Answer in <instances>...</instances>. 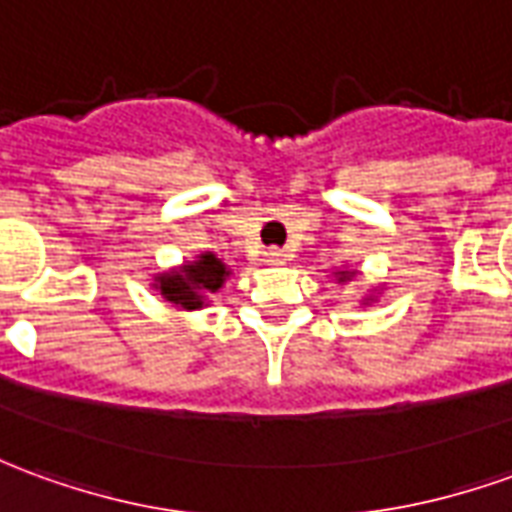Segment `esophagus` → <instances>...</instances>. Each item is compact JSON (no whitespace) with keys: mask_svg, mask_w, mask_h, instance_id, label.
Instances as JSON below:
<instances>
[{"mask_svg":"<svg viewBox=\"0 0 512 512\" xmlns=\"http://www.w3.org/2000/svg\"><path fill=\"white\" fill-rule=\"evenodd\" d=\"M263 263H268V266H280V263H285V252H282V249H266V252H263Z\"/></svg>","mask_w":512,"mask_h":512,"instance_id":"esophagus-1","label":"esophagus"}]
</instances>
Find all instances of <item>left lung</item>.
I'll return each instance as SVG.
<instances>
[{
  "mask_svg": "<svg viewBox=\"0 0 512 512\" xmlns=\"http://www.w3.org/2000/svg\"><path fill=\"white\" fill-rule=\"evenodd\" d=\"M355 277H357L355 268H338V271H335V280L341 282V285H346V282H352V280H355ZM374 299H377V288L363 296V305H371Z\"/></svg>",
  "mask_w": 512,
  "mask_h": 512,
  "instance_id": "obj_1",
  "label": "left lung"
}]
</instances>
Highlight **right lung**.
I'll return each mask as SVG.
<instances>
[{
    "mask_svg": "<svg viewBox=\"0 0 512 512\" xmlns=\"http://www.w3.org/2000/svg\"><path fill=\"white\" fill-rule=\"evenodd\" d=\"M232 277V268L213 252H199L194 260L152 277L155 288L177 310H202L210 305V296L224 288Z\"/></svg>",
    "mask_w": 512,
    "mask_h": 512,
    "instance_id": "1",
    "label": "right lung"
}]
</instances>
